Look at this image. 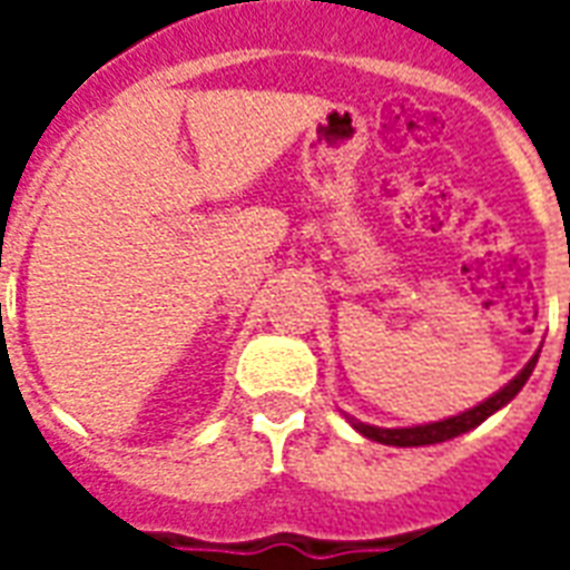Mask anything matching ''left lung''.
Listing matches in <instances>:
<instances>
[{
    "instance_id": "1",
    "label": "left lung",
    "mask_w": 570,
    "mask_h": 570,
    "mask_svg": "<svg viewBox=\"0 0 570 570\" xmlns=\"http://www.w3.org/2000/svg\"><path fill=\"white\" fill-rule=\"evenodd\" d=\"M538 357L540 351H534V357L528 360L522 372L510 379V382L503 384L498 394H491L489 400H482L479 406L466 409V412H458L452 419H442V421H430V424H415V428H375V424H366V421H357L347 415L351 421V428L363 433L366 440H375V442H384V445H400V449H412V445H436V442H445V440H454V436H461L466 430L479 428L482 421L491 419L494 412H501L510 400H513L525 382L531 379V372L538 366Z\"/></svg>"
}]
</instances>
